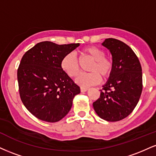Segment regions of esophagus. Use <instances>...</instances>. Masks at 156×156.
Returning a JSON list of instances; mask_svg holds the SVG:
<instances>
[{
	"label": "esophagus",
	"instance_id": "obj_1",
	"mask_svg": "<svg viewBox=\"0 0 156 156\" xmlns=\"http://www.w3.org/2000/svg\"><path fill=\"white\" fill-rule=\"evenodd\" d=\"M88 90V88H85V87H80V92H85Z\"/></svg>",
	"mask_w": 156,
	"mask_h": 156
}]
</instances>
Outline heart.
Listing matches in <instances>:
<instances>
[{
  "label": "heart",
  "mask_w": 156,
  "mask_h": 156,
  "mask_svg": "<svg viewBox=\"0 0 156 156\" xmlns=\"http://www.w3.org/2000/svg\"><path fill=\"white\" fill-rule=\"evenodd\" d=\"M83 56L93 60L89 67V73H82L77 77L76 81L81 87H89L96 85L101 81V77L106 79L110 77L113 71V62L105 56V52L98 46H88L80 51ZM61 67L68 76L75 78L80 71L79 61L73 53H68L62 58Z\"/></svg>",
  "instance_id": "obj_1"
}]
</instances>
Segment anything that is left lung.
Segmentation results:
<instances>
[{"label":"left lung","instance_id":"obj_1","mask_svg":"<svg viewBox=\"0 0 156 156\" xmlns=\"http://www.w3.org/2000/svg\"><path fill=\"white\" fill-rule=\"evenodd\" d=\"M112 55L113 71L93 103L101 119L122 120L136 106L142 92V72L137 55L128 44L118 39H105L102 44Z\"/></svg>","mask_w":156,"mask_h":156}]
</instances>
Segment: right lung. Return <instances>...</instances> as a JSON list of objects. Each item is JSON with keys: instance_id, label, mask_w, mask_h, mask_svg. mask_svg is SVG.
<instances>
[{"instance_id": "add662e5", "label": "right lung", "mask_w": 156, "mask_h": 156, "mask_svg": "<svg viewBox=\"0 0 156 156\" xmlns=\"http://www.w3.org/2000/svg\"><path fill=\"white\" fill-rule=\"evenodd\" d=\"M78 46L79 43L57 44L44 41L23 55L17 69L20 96L37 119L55 122L70 110L80 87L64 73L61 62Z\"/></svg>"}]
</instances>
